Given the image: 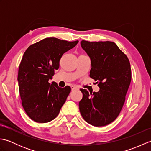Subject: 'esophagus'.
<instances>
[{"label":"esophagus","instance_id":"esophagus-1","mask_svg":"<svg viewBox=\"0 0 151 151\" xmlns=\"http://www.w3.org/2000/svg\"><path fill=\"white\" fill-rule=\"evenodd\" d=\"M71 89L72 91H75V90H78V88L76 87V86H71Z\"/></svg>","mask_w":151,"mask_h":151}]
</instances>
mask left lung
<instances>
[{"label": "left lung", "mask_w": 151, "mask_h": 151, "mask_svg": "<svg viewBox=\"0 0 151 151\" xmlns=\"http://www.w3.org/2000/svg\"><path fill=\"white\" fill-rule=\"evenodd\" d=\"M81 44L91 60L89 76L97 81L100 90L81 89L79 110L87 123L106 126L118 117L124 103L132 78L129 60L111 41L82 40Z\"/></svg>", "instance_id": "8db88e82"}]
</instances>
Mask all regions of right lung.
<instances>
[{"label": "right lung", "instance_id": "1", "mask_svg": "<svg viewBox=\"0 0 151 151\" xmlns=\"http://www.w3.org/2000/svg\"><path fill=\"white\" fill-rule=\"evenodd\" d=\"M78 41H67L47 37L31 45L22 58L18 71L19 90L22 106L32 120L45 123L55 119L70 92L67 86L50 84L54 70L58 69L63 53Z\"/></svg>", "mask_w": 151, "mask_h": 151}]
</instances>
